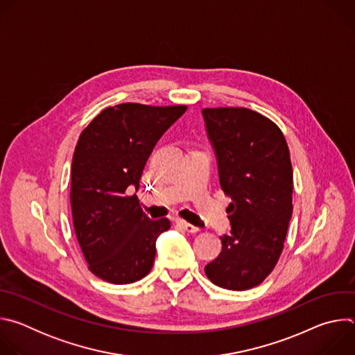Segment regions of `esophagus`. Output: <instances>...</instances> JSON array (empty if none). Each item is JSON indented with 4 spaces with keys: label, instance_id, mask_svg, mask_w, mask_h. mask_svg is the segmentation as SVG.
<instances>
[{
    "label": "esophagus",
    "instance_id": "1",
    "mask_svg": "<svg viewBox=\"0 0 355 355\" xmlns=\"http://www.w3.org/2000/svg\"><path fill=\"white\" fill-rule=\"evenodd\" d=\"M177 225L181 227V229H184L185 232H188V233H198L199 232V227H196V226H192V225H189V223H187L185 220H177Z\"/></svg>",
    "mask_w": 355,
    "mask_h": 355
}]
</instances>
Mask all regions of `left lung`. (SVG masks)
Returning <instances> with one entry per match:
<instances>
[{"label": "left lung", "mask_w": 355, "mask_h": 355, "mask_svg": "<svg viewBox=\"0 0 355 355\" xmlns=\"http://www.w3.org/2000/svg\"><path fill=\"white\" fill-rule=\"evenodd\" d=\"M215 147L219 182L232 199V230L220 237V254L205 267L218 286L245 291L277 266L292 216L293 173L281 129L247 108H204Z\"/></svg>", "instance_id": "obj_1"}]
</instances>
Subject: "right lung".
I'll list each match as a JSON object with an SVG mask.
<instances>
[{
    "mask_svg": "<svg viewBox=\"0 0 355 355\" xmlns=\"http://www.w3.org/2000/svg\"><path fill=\"white\" fill-rule=\"evenodd\" d=\"M187 105L119 104L101 111L81 132L71 164L70 205L74 232L88 270L111 284L146 277L156 240L170 220H150L136 193L146 162Z\"/></svg>",
    "mask_w": 355,
    "mask_h": 355,
    "instance_id": "add662e5",
    "label": "right lung"
}]
</instances>
